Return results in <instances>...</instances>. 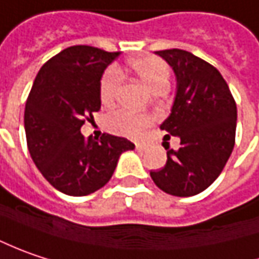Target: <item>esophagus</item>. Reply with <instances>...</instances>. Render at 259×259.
I'll return each mask as SVG.
<instances>
[{
    "mask_svg": "<svg viewBox=\"0 0 259 259\" xmlns=\"http://www.w3.org/2000/svg\"><path fill=\"white\" fill-rule=\"evenodd\" d=\"M136 149L140 150V151H143V150H146V146H144V144H141V143H137Z\"/></svg>",
    "mask_w": 259,
    "mask_h": 259,
    "instance_id": "esophagus-1",
    "label": "esophagus"
}]
</instances>
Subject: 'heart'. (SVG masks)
<instances>
[{
    "mask_svg": "<svg viewBox=\"0 0 259 259\" xmlns=\"http://www.w3.org/2000/svg\"><path fill=\"white\" fill-rule=\"evenodd\" d=\"M130 68L140 77V80L149 87L151 92L169 85L170 68L169 65L157 57H141L130 61ZM122 74L118 68L112 67L103 74L100 81V99L103 103H110L121 84ZM153 116L149 113H136L126 109L112 110L106 116V128L126 137L140 136L150 123Z\"/></svg>",
    "mask_w": 259,
    "mask_h": 259,
    "instance_id": "obj_1",
    "label": "heart"
}]
</instances>
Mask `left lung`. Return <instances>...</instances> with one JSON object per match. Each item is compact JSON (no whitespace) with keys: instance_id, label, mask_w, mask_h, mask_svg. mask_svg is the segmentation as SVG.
Instances as JSON below:
<instances>
[{"instance_id":"1","label":"left lung","mask_w":259,"mask_h":259,"mask_svg":"<svg viewBox=\"0 0 259 259\" xmlns=\"http://www.w3.org/2000/svg\"><path fill=\"white\" fill-rule=\"evenodd\" d=\"M176 75V96L160 125L179 137V149L167 147L164 167L150 172L154 184L175 197H192L210 187L232 154L238 110L217 68L182 49L157 51Z\"/></svg>"}]
</instances>
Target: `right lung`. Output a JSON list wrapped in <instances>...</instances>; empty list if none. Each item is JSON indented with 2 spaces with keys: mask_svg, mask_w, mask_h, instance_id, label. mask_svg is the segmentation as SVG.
<instances>
[{
  "mask_svg": "<svg viewBox=\"0 0 259 259\" xmlns=\"http://www.w3.org/2000/svg\"><path fill=\"white\" fill-rule=\"evenodd\" d=\"M119 52L77 45L39 70L24 109L27 149L36 167L61 192L83 197L105 187L118 159L134 144L103 134L84 138L83 123L100 109L102 75Z\"/></svg>",
  "mask_w": 259,
  "mask_h": 259,
  "instance_id": "1",
  "label": "right lung"
}]
</instances>
